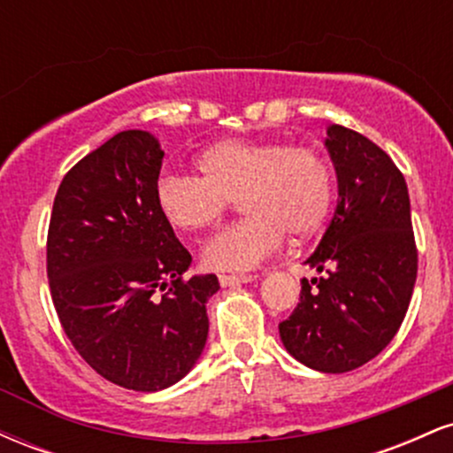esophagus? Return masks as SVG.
<instances>
[{"mask_svg": "<svg viewBox=\"0 0 453 453\" xmlns=\"http://www.w3.org/2000/svg\"><path fill=\"white\" fill-rule=\"evenodd\" d=\"M253 279L256 277H251V274H221L219 283L223 288H238L242 283H251Z\"/></svg>", "mask_w": 453, "mask_h": 453, "instance_id": "1", "label": "esophagus"}]
</instances>
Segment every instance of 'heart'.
Segmentation results:
<instances>
[{
  "label": "heart",
  "mask_w": 453,
  "mask_h": 453,
  "mask_svg": "<svg viewBox=\"0 0 453 453\" xmlns=\"http://www.w3.org/2000/svg\"><path fill=\"white\" fill-rule=\"evenodd\" d=\"M200 176L164 174L155 204L176 232L215 226L232 200L244 219L202 247V264L217 273H249L283 244L285 234L311 236L332 204V173L313 149L279 140L230 138L202 150Z\"/></svg>",
  "instance_id": "heart-1"
}]
</instances>
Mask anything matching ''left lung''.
<instances>
[{"instance_id": "obj_1", "label": "left lung", "mask_w": 453, "mask_h": 453, "mask_svg": "<svg viewBox=\"0 0 453 453\" xmlns=\"http://www.w3.org/2000/svg\"><path fill=\"white\" fill-rule=\"evenodd\" d=\"M326 134L339 200L304 262L324 277L303 279L300 303L279 334L304 366L347 372L379 356L398 332L418 277V251L407 183L389 155L353 129L330 126Z\"/></svg>"}]
</instances>
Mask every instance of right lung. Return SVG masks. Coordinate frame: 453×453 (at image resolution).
I'll return each mask as SVG.
<instances>
[{
  "label": "right lung",
  "instance_id": "1",
  "mask_svg": "<svg viewBox=\"0 0 453 453\" xmlns=\"http://www.w3.org/2000/svg\"><path fill=\"white\" fill-rule=\"evenodd\" d=\"M159 140L119 132L61 180L46 273L67 339L96 372L136 392L180 381L204 351L215 274L183 279L189 251L155 204Z\"/></svg>",
  "mask_w": 453,
  "mask_h": 453
}]
</instances>
